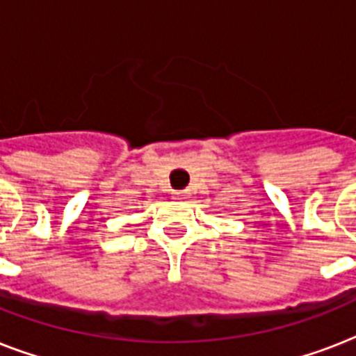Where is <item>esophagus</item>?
Masks as SVG:
<instances>
[{
    "mask_svg": "<svg viewBox=\"0 0 356 356\" xmlns=\"http://www.w3.org/2000/svg\"><path fill=\"white\" fill-rule=\"evenodd\" d=\"M173 195H175V197H184L186 192H184V190H177V192H173Z\"/></svg>",
    "mask_w": 356,
    "mask_h": 356,
    "instance_id": "obj_1",
    "label": "esophagus"
}]
</instances>
